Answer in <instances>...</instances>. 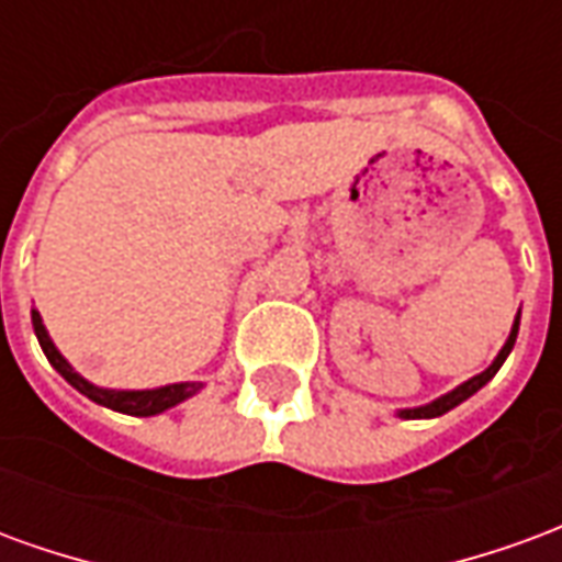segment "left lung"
Returning <instances> with one entry per match:
<instances>
[{"label":"left lung","instance_id":"left-lung-1","mask_svg":"<svg viewBox=\"0 0 562 562\" xmlns=\"http://www.w3.org/2000/svg\"><path fill=\"white\" fill-rule=\"evenodd\" d=\"M518 325H520V310L518 316H515V322H512V330H508V340L503 342V349L496 352V358L491 361V367L487 370H482L479 376L467 379V382H460L458 389H451L448 394H442V397H436V401L424 403V406H413V409H397V415L401 418H439V415H446L448 409H454V406H460L463 401H470L475 391H482L491 379L496 376V370L503 367V361L508 358V352L515 349V340H518Z\"/></svg>","mask_w":562,"mask_h":562}]
</instances>
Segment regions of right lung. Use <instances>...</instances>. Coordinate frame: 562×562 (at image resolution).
<instances>
[{
  "instance_id": "right-lung-1",
  "label": "right lung",
  "mask_w": 562,
  "mask_h": 562,
  "mask_svg": "<svg viewBox=\"0 0 562 562\" xmlns=\"http://www.w3.org/2000/svg\"><path fill=\"white\" fill-rule=\"evenodd\" d=\"M32 330H35V337H38V342H42V352L47 355V361L54 364L56 373L66 379L71 389H78L83 397H90L92 403L108 406V409H114V413L149 418V415H159L165 413V409L177 406V403L195 397L198 391L204 389V382H173V385H161V389H140V391L102 389V385H92L90 379L80 376L78 370L63 358V352L56 349L54 340H50V334H47V328H44L42 313H38V310H32Z\"/></svg>"
}]
</instances>
